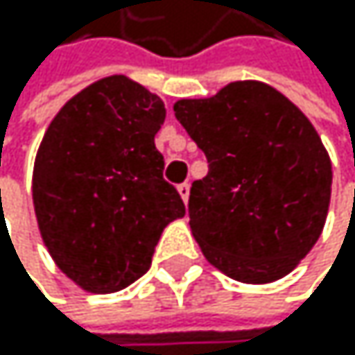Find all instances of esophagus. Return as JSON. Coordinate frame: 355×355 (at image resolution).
<instances>
[{
  "label": "esophagus",
  "mask_w": 355,
  "mask_h": 355,
  "mask_svg": "<svg viewBox=\"0 0 355 355\" xmlns=\"http://www.w3.org/2000/svg\"><path fill=\"white\" fill-rule=\"evenodd\" d=\"M176 189H179V196H181V198H183V202L187 204V200H189V183H181Z\"/></svg>",
  "instance_id": "1"
}]
</instances>
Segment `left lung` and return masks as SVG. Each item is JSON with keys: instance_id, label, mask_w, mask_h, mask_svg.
Masks as SVG:
<instances>
[{"instance_id": "obj_1", "label": "left lung", "mask_w": 355, "mask_h": 355, "mask_svg": "<svg viewBox=\"0 0 355 355\" xmlns=\"http://www.w3.org/2000/svg\"><path fill=\"white\" fill-rule=\"evenodd\" d=\"M174 116L209 159L189 191L204 257L241 283L290 275L318 243L332 191V164L311 121L260 80L179 100Z\"/></svg>"}]
</instances>
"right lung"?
Returning <instances> with one entry per match:
<instances>
[{"label": "right lung", "mask_w": 355, "mask_h": 355, "mask_svg": "<svg viewBox=\"0 0 355 355\" xmlns=\"http://www.w3.org/2000/svg\"><path fill=\"white\" fill-rule=\"evenodd\" d=\"M164 119L155 93L114 74L67 100L40 142L31 183L40 234L85 292L112 294L140 279L164 227L185 215L155 148Z\"/></svg>", "instance_id": "1"}]
</instances>
